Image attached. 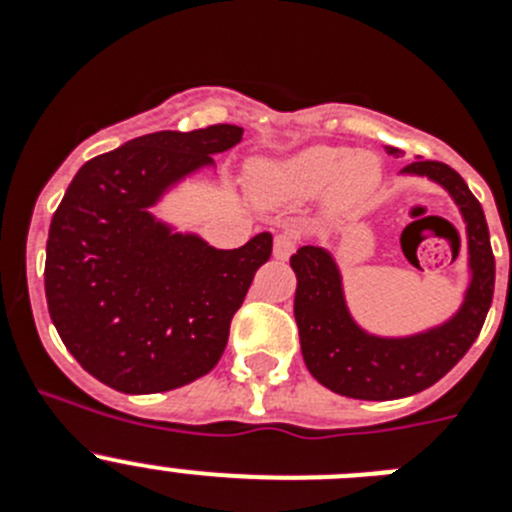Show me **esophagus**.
<instances>
[{
  "mask_svg": "<svg viewBox=\"0 0 512 512\" xmlns=\"http://www.w3.org/2000/svg\"><path fill=\"white\" fill-rule=\"evenodd\" d=\"M297 248V235L292 233V230H284V233L274 235V256H277L279 261L289 259L292 253H295Z\"/></svg>",
  "mask_w": 512,
  "mask_h": 512,
  "instance_id": "34e87169",
  "label": "esophagus"
}]
</instances>
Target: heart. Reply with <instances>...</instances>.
Instances as JSON below:
<instances>
[{
	"instance_id": "heart-1",
	"label": "heart",
	"mask_w": 512,
	"mask_h": 512,
	"mask_svg": "<svg viewBox=\"0 0 512 512\" xmlns=\"http://www.w3.org/2000/svg\"><path fill=\"white\" fill-rule=\"evenodd\" d=\"M382 166L374 153L348 151L343 146H310L292 156L261 166L256 187L266 197L310 200L330 189L338 202H359L374 192Z\"/></svg>"
}]
</instances>
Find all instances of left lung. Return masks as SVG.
Here are the masks:
<instances>
[{
  "label": "left lung",
  "instance_id": "1",
  "mask_svg": "<svg viewBox=\"0 0 512 512\" xmlns=\"http://www.w3.org/2000/svg\"><path fill=\"white\" fill-rule=\"evenodd\" d=\"M387 153L400 156L397 148H387ZM402 174L428 176L441 184L467 223L472 282L461 307L446 323L402 338L366 333L348 312L341 271L325 248L302 246L289 259L297 274L295 320L302 359L323 387L354 400H397L436 384L477 341L495 292L490 230L467 182L441 161H413Z\"/></svg>",
  "mask_w": 512,
  "mask_h": 512
}]
</instances>
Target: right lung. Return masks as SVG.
<instances>
[{
	"mask_svg": "<svg viewBox=\"0 0 512 512\" xmlns=\"http://www.w3.org/2000/svg\"><path fill=\"white\" fill-rule=\"evenodd\" d=\"M241 138L238 125L140 135L87 161L63 194L45 246V300L63 346L112 390H176L223 356L271 233L223 251L148 207Z\"/></svg>",
	"mask_w": 512,
	"mask_h": 512,
	"instance_id": "1",
	"label": "right lung"
}]
</instances>
